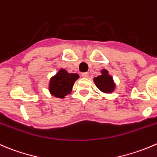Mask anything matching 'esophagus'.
<instances>
[{
  "instance_id": "1",
  "label": "esophagus",
  "mask_w": 157,
  "mask_h": 157,
  "mask_svg": "<svg viewBox=\"0 0 157 157\" xmlns=\"http://www.w3.org/2000/svg\"><path fill=\"white\" fill-rule=\"evenodd\" d=\"M82 77H84V78H87V77H89V73L87 72L83 73V74H82Z\"/></svg>"
}]
</instances>
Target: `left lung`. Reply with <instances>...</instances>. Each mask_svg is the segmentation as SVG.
Here are the masks:
<instances>
[{"mask_svg":"<svg viewBox=\"0 0 157 157\" xmlns=\"http://www.w3.org/2000/svg\"><path fill=\"white\" fill-rule=\"evenodd\" d=\"M101 73V75L94 79L96 86L102 92L106 93V94L112 93L115 88V84H114L112 77L108 74V71L106 70H103Z\"/></svg>","mask_w":157,"mask_h":157,"instance_id":"obj_1","label":"left lung"}]
</instances>
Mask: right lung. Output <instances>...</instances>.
<instances>
[{"mask_svg": "<svg viewBox=\"0 0 157 157\" xmlns=\"http://www.w3.org/2000/svg\"><path fill=\"white\" fill-rule=\"evenodd\" d=\"M78 78V74H68L67 71L60 69L50 80V92L54 97L64 98L65 96L71 92L74 82Z\"/></svg>", "mask_w": 157, "mask_h": 157, "instance_id": "obj_1", "label": "right lung"}]
</instances>
